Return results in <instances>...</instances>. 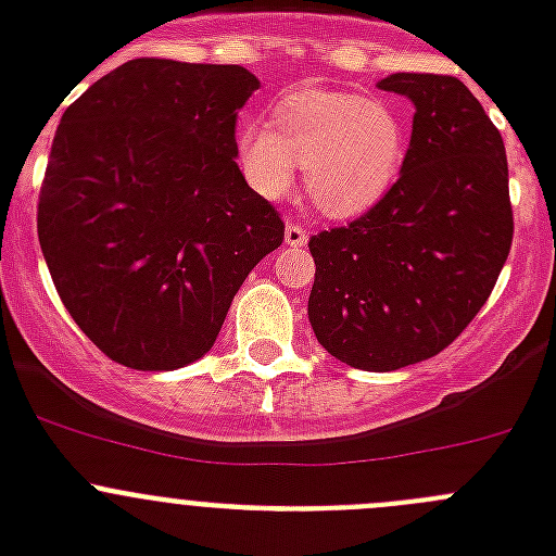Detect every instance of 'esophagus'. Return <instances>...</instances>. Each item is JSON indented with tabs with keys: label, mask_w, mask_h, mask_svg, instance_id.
<instances>
[{
	"label": "esophagus",
	"mask_w": 556,
	"mask_h": 556,
	"mask_svg": "<svg viewBox=\"0 0 556 556\" xmlns=\"http://www.w3.org/2000/svg\"><path fill=\"white\" fill-rule=\"evenodd\" d=\"M283 239H287V244H292V248H303V244L308 242V230L298 223H289Z\"/></svg>",
	"instance_id": "1"
}]
</instances>
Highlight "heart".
Returning a JSON list of instances; mask_svg holds the SVG:
<instances>
[{
  "mask_svg": "<svg viewBox=\"0 0 556 556\" xmlns=\"http://www.w3.org/2000/svg\"><path fill=\"white\" fill-rule=\"evenodd\" d=\"M236 155L264 198H287L298 164L308 203L326 217L351 219L370 211L397 180L406 127L384 100L298 88L275 102L269 125L239 127Z\"/></svg>",
  "mask_w": 556,
  "mask_h": 556,
  "instance_id": "b5f03b06",
  "label": "heart"
}]
</instances>
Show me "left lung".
Here are the masks:
<instances>
[{"label":"left lung","mask_w":556,"mask_h":556,"mask_svg":"<svg viewBox=\"0 0 556 556\" xmlns=\"http://www.w3.org/2000/svg\"><path fill=\"white\" fill-rule=\"evenodd\" d=\"M415 102L401 178L370 211L308 239V320L331 356L387 372L437 356L488 303L513 248L507 150L468 86L397 72Z\"/></svg>","instance_id":"8db88e82"}]
</instances>
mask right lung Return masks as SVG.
Returning a JSON list of instances; mask_svg holds the SVG:
<instances>
[{"instance_id":"obj_1","label":"right lung","mask_w":556,"mask_h":556,"mask_svg":"<svg viewBox=\"0 0 556 556\" xmlns=\"http://www.w3.org/2000/svg\"><path fill=\"white\" fill-rule=\"evenodd\" d=\"M242 66L136 58L63 111L38 242L63 306L108 358L175 370L217 342L283 219L236 166Z\"/></svg>"}]
</instances>
